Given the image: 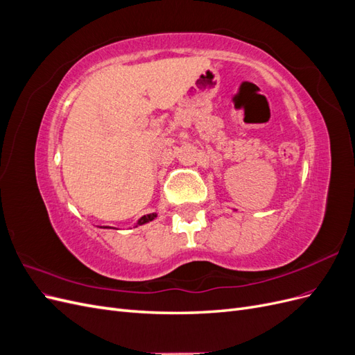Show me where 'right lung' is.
Wrapping results in <instances>:
<instances>
[{"label": "right lung", "instance_id": "1", "mask_svg": "<svg viewBox=\"0 0 355 355\" xmlns=\"http://www.w3.org/2000/svg\"><path fill=\"white\" fill-rule=\"evenodd\" d=\"M157 218V213H149V214H145V216H142L141 219L137 220V223H136V227L137 225H144V223H148V222H151V220H154Z\"/></svg>", "mask_w": 355, "mask_h": 355}]
</instances>
